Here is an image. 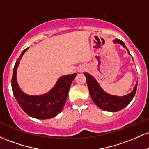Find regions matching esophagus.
Segmentation results:
<instances>
[{
    "instance_id": "esophagus-1",
    "label": "esophagus",
    "mask_w": 149,
    "mask_h": 149,
    "mask_svg": "<svg viewBox=\"0 0 149 149\" xmlns=\"http://www.w3.org/2000/svg\"><path fill=\"white\" fill-rule=\"evenodd\" d=\"M85 70V66H80L78 69V72H83V71H84Z\"/></svg>"
}]
</instances>
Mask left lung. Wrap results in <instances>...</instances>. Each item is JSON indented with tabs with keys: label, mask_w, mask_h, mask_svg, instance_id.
Instances as JSON below:
<instances>
[{
	"label": "left lung",
	"mask_w": 149,
	"mask_h": 149,
	"mask_svg": "<svg viewBox=\"0 0 149 149\" xmlns=\"http://www.w3.org/2000/svg\"><path fill=\"white\" fill-rule=\"evenodd\" d=\"M113 42L120 44L123 47L127 49L128 54L131 56L127 47L122 40H119V39H115L113 40ZM84 75L86 77L87 84H88L90 95L92 101L97 107L106 111L116 112L122 110L130 103L136 93V88H137V81H136V85H134V89L130 93L124 95V96L119 97L107 93L101 88L96 79L90 74L85 72Z\"/></svg>",
	"instance_id": "1"
}]
</instances>
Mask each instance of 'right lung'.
<instances>
[{
  "instance_id": "obj_1",
  "label": "right lung",
  "mask_w": 149,
  "mask_h": 149,
  "mask_svg": "<svg viewBox=\"0 0 149 149\" xmlns=\"http://www.w3.org/2000/svg\"><path fill=\"white\" fill-rule=\"evenodd\" d=\"M28 48L22 51L13 69L12 89L19 105L26 113L37 119H49L57 116L62 110L67 99L71 83L77 73L65 75L57 80L47 93L41 95H29L20 89L17 80V70L22 56Z\"/></svg>"
}]
</instances>
